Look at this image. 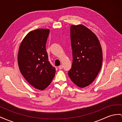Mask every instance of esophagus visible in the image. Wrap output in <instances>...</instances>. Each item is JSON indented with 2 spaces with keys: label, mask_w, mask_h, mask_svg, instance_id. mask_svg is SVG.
<instances>
[{
  "label": "esophagus",
  "mask_w": 122,
  "mask_h": 122,
  "mask_svg": "<svg viewBox=\"0 0 122 122\" xmlns=\"http://www.w3.org/2000/svg\"><path fill=\"white\" fill-rule=\"evenodd\" d=\"M58 68H59L60 70H61V69H62V68H63V65H60V66H59L58 67Z\"/></svg>",
  "instance_id": "esophagus-1"
}]
</instances>
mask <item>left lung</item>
<instances>
[{
    "mask_svg": "<svg viewBox=\"0 0 122 122\" xmlns=\"http://www.w3.org/2000/svg\"><path fill=\"white\" fill-rule=\"evenodd\" d=\"M73 63L68 74L72 81L80 88L90 85L101 70L102 52L97 37L81 25L71 27Z\"/></svg>",
    "mask_w": 122,
    "mask_h": 122,
    "instance_id": "obj_1",
    "label": "left lung"
}]
</instances>
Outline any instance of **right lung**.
<instances>
[{"mask_svg":"<svg viewBox=\"0 0 122 122\" xmlns=\"http://www.w3.org/2000/svg\"><path fill=\"white\" fill-rule=\"evenodd\" d=\"M49 30L32 31L21 42L18 54L20 70L25 78L34 88L43 90L52 81L55 67L50 63L46 49Z\"/></svg>","mask_w":122,"mask_h":122,"instance_id":"1","label":"right lung"}]
</instances>
